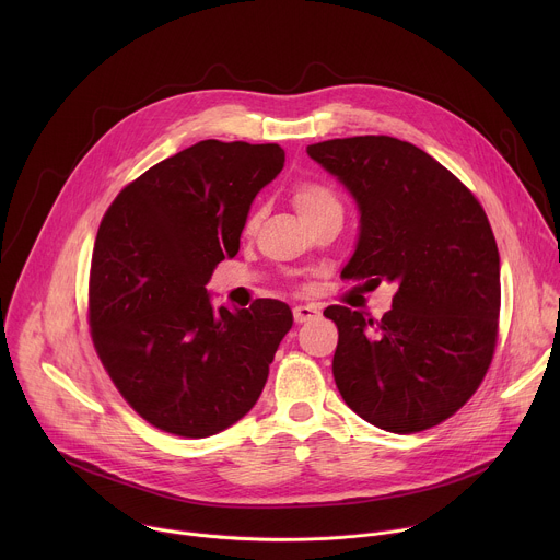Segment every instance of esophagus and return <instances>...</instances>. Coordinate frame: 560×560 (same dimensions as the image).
I'll return each instance as SVG.
<instances>
[{
  "label": "esophagus",
  "instance_id": "obj_1",
  "mask_svg": "<svg viewBox=\"0 0 560 560\" xmlns=\"http://www.w3.org/2000/svg\"><path fill=\"white\" fill-rule=\"evenodd\" d=\"M292 314H294V322H296V324H307V322H312V318H316L318 314H322V307L314 305V303H310V305H296V307L292 310Z\"/></svg>",
  "mask_w": 560,
  "mask_h": 560
}]
</instances>
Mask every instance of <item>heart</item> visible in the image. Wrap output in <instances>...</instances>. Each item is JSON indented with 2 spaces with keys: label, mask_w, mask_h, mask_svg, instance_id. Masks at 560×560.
Wrapping results in <instances>:
<instances>
[{
  "label": "heart",
  "mask_w": 560,
  "mask_h": 560,
  "mask_svg": "<svg viewBox=\"0 0 560 560\" xmlns=\"http://www.w3.org/2000/svg\"><path fill=\"white\" fill-rule=\"evenodd\" d=\"M292 203L296 208V212L301 214L303 221L328 212V210H341V203L337 199V195L324 186V184H316V182H301L294 186L292 190ZM264 212L261 210H253L246 219V234H255L259 223H261Z\"/></svg>",
  "instance_id": "b5f03b06"
}]
</instances>
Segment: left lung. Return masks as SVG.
Instances as JSON below:
<instances>
[{"label":"left lung","instance_id":"left-lung-1","mask_svg":"<svg viewBox=\"0 0 560 560\" xmlns=\"http://www.w3.org/2000/svg\"><path fill=\"white\" fill-rule=\"evenodd\" d=\"M310 159L359 208L346 279L396 283L381 322L326 307L339 328L332 374L348 408L394 434L452 417L497 346L501 259L476 197L415 143L365 135L312 143Z\"/></svg>","mask_w":560,"mask_h":560}]
</instances>
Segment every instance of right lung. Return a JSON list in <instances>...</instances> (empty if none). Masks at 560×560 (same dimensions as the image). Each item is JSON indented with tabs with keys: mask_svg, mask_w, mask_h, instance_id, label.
<instances>
[{
	"mask_svg": "<svg viewBox=\"0 0 560 560\" xmlns=\"http://www.w3.org/2000/svg\"><path fill=\"white\" fill-rule=\"evenodd\" d=\"M283 162L279 143L203 139L126 186L102 219L93 343L121 396L159 430L206 439L261 396L292 310L277 299L214 307L206 285L238 253L250 206Z\"/></svg>",
	"mask_w": 560,
	"mask_h": 560,
	"instance_id": "obj_1",
	"label": "right lung"
}]
</instances>
